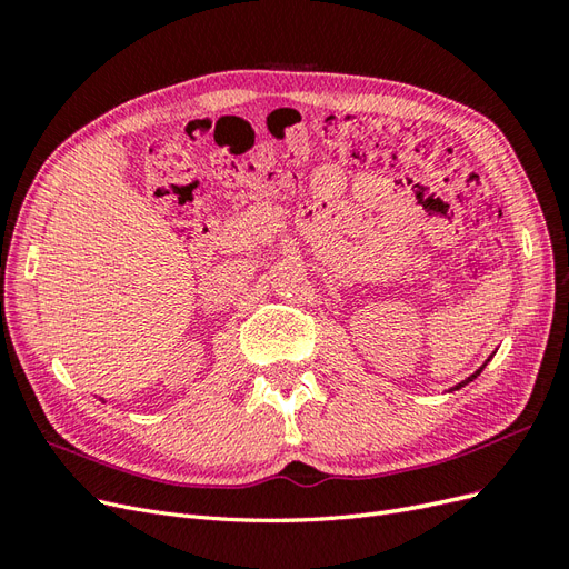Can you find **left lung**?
I'll use <instances>...</instances> for the list:
<instances>
[{
  "label": "left lung",
  "instance_id": "1",
  "mask_svg": "<svg viewBox=\"0 0 569 569\" xmlns=\"http://www.w3.org/2000/svg\"><path fill=\"white\" fill-rule=\"evenodd\" d=\"M491 358H493V356H489V360H491ZM489 360H487V363H489ZM487 363H485V366H481V368H479V370H475V372H472V375H470V377H468V380H462V382H458V385H456V387H451V391H458V389H460V387H465V385H470V382H472V380H475V377H477V375H479V372H481V370H485V368H487Z\"/></svg>",
  "mask_w": 569,
  "mask_h": 569
}]
</instances>
